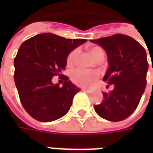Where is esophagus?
Listing matches in <instances>:
<instances>
[{
	"mask_svg": "<svg viewBox=\"0 0 153 153\" xmlns=\"http://www.w3.org/2000/svg\"><path fill=\"white\" fill-rule=\"evenodd\" d=\"M82 90H83V92H85V93H92V91H91V90L86 89V88H83Z\"/></svg>",
	"mask_w": 153,
	"mask_h": 153,
	"instance_id": "esophagus-1",
	"label": "esophagus"
}]
</instances>
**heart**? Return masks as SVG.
<instances>
[{"label":"heart","instance_id":"heart-1","mask_svg":"<svg viewBox=\"0 0 153 153\" xmlns=\"http://www.w3.org/2000/svg\"><path fill=\"white\" fill-rule=\"evenodd\" d=\"M90 51L97 60L100 57L104 56V52L102 48L93 47L90 49ZM79 54V49L72 51L67 57V65H73L76 61V58ZM99 78V74L95 70H86L83 69H78L74 70L71 74V80L74 84L82 88H88Z\"/></svg>","mask_w":153,"mask_h":153}]
</instances>
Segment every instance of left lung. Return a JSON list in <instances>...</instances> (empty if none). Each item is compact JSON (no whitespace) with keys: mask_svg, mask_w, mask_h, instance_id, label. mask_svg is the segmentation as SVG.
<instances>
[{"mask_svg":"<svg viewBox=\"0 0 153 153\" xmlns=\"http://www.w3.org/2000/svg\"><path fill=\"white\" fill-rule=\"evenodd\" d=\"M90 41L106 51L109 68L102 80L108 86L114 85L109 93H102L104 100L94 106L95 111L110 121L124 120L136 110L145 90L148 70L146 51L124 34Z\"/></svg>","mask_w":153,"mask_h":153,"instance_id":"obj_1","label":"left lung"}]
</instances>
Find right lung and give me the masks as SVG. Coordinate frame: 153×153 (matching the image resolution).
Returning <instances> with one entry per match:
<instances>
[{"mask_svg": "<svg viewBox=\"0 0 153 153\" xmlns=\"http://www.w3.org/2000/svg\"><path fill=\"white\" fill-rule=\"evenodd\" d=\"M86 41L44 33L21 44L14 60V79L22 106L33 118L53 121L69 111L80 88L61 72L68 55ZM56 75L64 81L61 88L51 82Z\"/></svg>", "mask_w": 153, "mask_h": 153, "instance_id": "1", "label": "right lung"}]
</instances>
